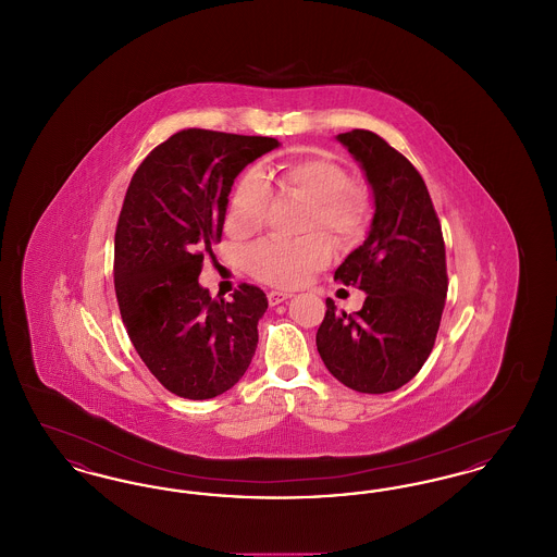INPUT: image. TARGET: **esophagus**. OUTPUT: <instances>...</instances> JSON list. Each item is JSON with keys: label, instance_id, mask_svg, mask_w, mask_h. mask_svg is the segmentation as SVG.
Segmentation results:
<instances>
[{"label": "esophagus", "instance_id": "34e87169", "mask_svg": "<svg viewBox=\"0 0 557 557\" xmlns=\"http://www.w3.org/2000/svg\"><path fill=\"white\" fill-rule=\"evenodd\" d=\"M290 292H280V290H271L267 292V300H269V305L271 307H275V305H280V302H284V300H288L290 298Z\"/></svg>", "mask_w": 557, "mask_h": 557}]
</instances>
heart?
<instances>
[{"mask_svg":"<svg viewBox=\"0 0 557 557\" xmlns=\"http://www.w3.org/2000/svg\"><path fill=\"white\" fill-rule=\"evenodd\" d=\"M277 184L284 191L309 200L302 216V238H269L244 252L246 271L269 286L294 288L332 261V239L352 246L370 230L373 205L370 191L352 184L348 169L330 159H300L280 169ZM271 186L261 169H248L230 198L227 223L238 236H250L265 223ZM322 232L318 233L317 230Z\"/></svg>","mask_w":557,"mask_h":557,"instance_id":"b5f03b06","label":"heart"}]
</instances>
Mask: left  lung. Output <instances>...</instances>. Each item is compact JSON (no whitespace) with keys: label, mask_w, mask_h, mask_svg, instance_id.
<instances>
[{"label":"left lung","mask_w":557,"mask_h":557,"mask_svg":"<svg viewBox=\"0 0 557 557\" xmlns=\"http://www.w3.org/2000/svg\"><path fill=\"white\" fill-rule=\"evenodd\" d=\"M361 162L375 200L368 239L336 269L334 280L368 292L355 315L327 311L318 350L345 386L382 395L397 391L430 357L449 288L445 239L418 169L368 129L338 135Z\"/></svg>","instance_id":"obj_1"}]
</instances>
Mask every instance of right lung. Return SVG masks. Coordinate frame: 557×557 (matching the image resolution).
Masks as SVG:
<instances>
[{
	"label": "right lung",
	"mask_w": 557,
	"mask_h": 557,
	"mask_svg": "<svg viewBox=\"0 0 557 557\" xmlns=\"http://www.w3.org/2000/svg\"><path fill=\"white\" fill-rule=\"evenodd\" d=\"M275 137L184 129L159 144L133 173L114 234V290L133 346L160 384L205 400L248 370L265 292L239 284L212 298L198 284L221 242L227 196L239 171Z\"/></svg>",
	"instance_id": "add662e5"
}]
</instances>
